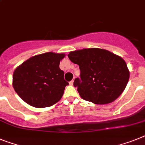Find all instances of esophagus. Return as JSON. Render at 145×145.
I'll return each instance as SVG.
<instances>
[{"mask_svg": "<svg viewBox=\"0 0 145 145\" xmlns=\"http://www.w3.org/2000/svg\"><path fill=\"white\" fill-rule=\"evenodd\" d=\"M73 82H74V80H72L71 81H70V85H73Z\"/></svg>", "mask_w": 145, "mask_h": 145, "instance_id": "1", "label": "esophagus"}]
</instances>
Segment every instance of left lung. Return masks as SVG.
Segmentation results:
<instances>
[{"label":"left lung","mask_w":145,"mask_h":145,"mask_svg":"<svg viewBox=\"0 0 145 145\" xmlns=\"http://www.w3.org/2000/svg\"><path fill=\"white\" fill-rule=\"evenodd\" d=\"M68 57L79 66L80 78L73 85L80 96L96 105L108 104L122 93L130 72L122 58L106 50L83 49L70 52Z\"/></svg>","instance_id":"obj_1"}]
</instances>
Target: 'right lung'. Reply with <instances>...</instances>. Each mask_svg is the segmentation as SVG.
Listing matches in <instances>:
<instances>
[{
  "mask_svg": "<svg viewBox=\"0 0 145 145\" xmlns=\"http://www.w3.org/2000/svg\"><path fill=\"white\" fill-rule=\"evenodd\" d=\"M63 53L46 52L27 60L13 73V87L28 105L43 108L58 102L69 84L59 68Z\"/></svg>",
  "mask_w": 145,
  "mask_h": 145,
  "instance_id": "obj_1",
  "label": "right lung"
}]
</instances>
